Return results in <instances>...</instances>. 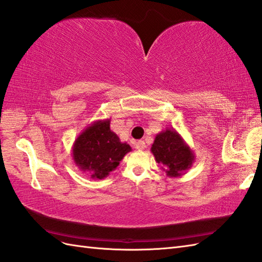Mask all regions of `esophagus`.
Listing matches in <instances>:
<instances>
[{"mask_svg":"<svg viewBox=\"0 0 262 262\" xmlns=\"http://www.w3.org/2000/svg\"><path fill=\"white\" fill-rule=\"evenodd\" d=\"M136 148L138 150H144L146 149V142L142 141V140H139L136 142Z\"/></svg>","mask_w":262,"mask_h":262,"instance_id":"obj_1","label":"esophagus"}]
</instances>
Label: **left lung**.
I'll use <instances>...</instances> for the list:
<instances>
[{
    "mask_svg": "<svg viewBox=\"0 0 262 262\" xmlns=\"http://www.w3.org/2000/svg\"><path fill=\"white\" fill-rule=\"evenodd\" d=\"M151 152L168 177L183 176L195 160L193 150L175 129L158 133L151 144Z\"/></svg>",
    "mask_w": 262,
    "mask_h": 262,
    "instance_id": "8db88e82",
    "label": "left lung"
}]
</instances>
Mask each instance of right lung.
I'll return each instance as SVG.
<instances>
[{"label": "right lung", "mask_w": 262, "mask_h": 262, "mask_svg": "<svg viewBox=\"0 0 262 262\" xmlns=\"http://www.w3.org/2000/svg\"><path fill=\"white\" fill-rule=\"evenodd\" d=\"M111 119L93 122L76 138L72 149L75 165L90 171L93 179H103L116 169L123 157L131 151L126 142L110 129Z\"/></svg>", "instance_id": "add662e5"}]
</instances>
